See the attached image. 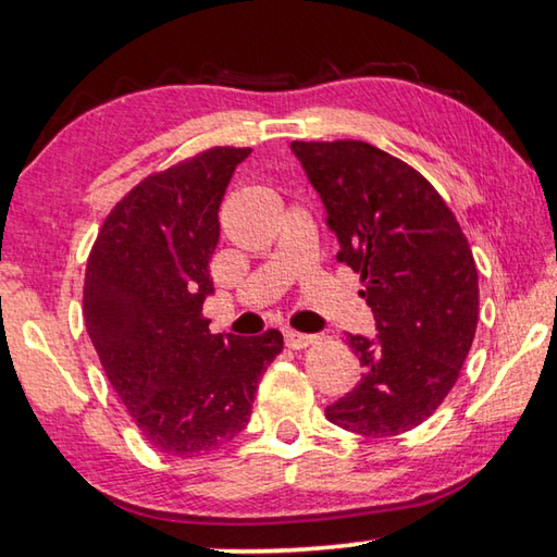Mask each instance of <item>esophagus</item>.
<instances>
[{"label":"esophagus","instance_id":"34e87169","mask_svg":"<svg viewBox=\"0 0 557 557\" xmlns=\"http://www.w3.org/2000/svg\"><path fill=\"white\" fill-rule=\"evenodd\" d=\"M314 338L317 336H312V334H301V332H295V329H287L285 332V344L289 346V348H307L309 344H314Z\"/></svg>","mask_w":557,"mask_h":557}]
</instances>
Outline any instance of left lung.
Segmentation results:
<instances>
[{"instance_id": "left-lung-1", "label": "left lung", "mask_w": 557, "mask_h": 557, "mask_svg": "<svg viewBox=\"0 0 557 557\" xmlns=\"http://www.w3.org/2000/svg\"><path fill=\"white\" fill-rule=\"evenodd\" d=\"M338 240L363 280L375 338L348 334L361 381L326 408L363 437L418 428L457 383L474 342L479 277L455 213L425 176L358 139L292 143Z\"/></svg>"}]
</instances>
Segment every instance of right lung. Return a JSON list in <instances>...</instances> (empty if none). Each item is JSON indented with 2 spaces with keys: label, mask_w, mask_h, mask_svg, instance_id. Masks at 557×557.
<instances>
[{
  "label": "right lung",
  "mask_w": 557,
  "mask_h": 557,
  "mask_svg": "<svg viewBox=\"0 0 557 557\" xmlns=\"http://www.w3.org/2000/svg\"><path fill=\"white\" fill-rule=\"evenodd\" d=\"M252 149L209 152L147 176L102 223L83 317L102 369L157 451L196 457L240 435L282 334H211L209 262L235 166Z\"/></svg>",
  "instance_id": "add662e5"
}]
</instances>
